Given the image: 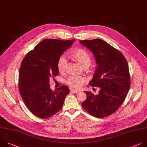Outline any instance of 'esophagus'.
<instances>
[{"label": "esophagus", "mask_w": 147, "mask_h": 147, "mask_svg": "<svg viewBox=\"0 0 147 147\" xmlns=\"http://www.w3.org/2000/svg\"><path fill=\"white\" fill-rule=\"evenodd\" d=\"M70 91H71V92H73V93H79V92H80V90H76V89H71V90H70Z\"/></svg>", "instance_id": "1"}]
</instances>
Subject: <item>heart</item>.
I'll use <instances>...</instances> for the list:
<instances>
[{"label": "heart", "instance_id": "obj_1", "mask_svg": "<svg viewBox=\"0 0 147 147\" xmlns=\"http://www.w3.org/2000/svg\"><path fill=\"white\" fill-rule=\"evenodd\" d=\"M69 55L70 58L76 60L84 68L89 66L91 63L90 54L85 50L81 48H75L71 50ZM67 66V61L63 57H61L57 63L58 70L59 73H63L65 71ZM86 79L80 76H71L69 77L66 83L70 86L74 88H79L81 85L86 82Z\"/></svg>", "mask_w": 147, "mask_h": 147}]
</instances>
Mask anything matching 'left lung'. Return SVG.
Returning a JSON list of instances; mask_svg holds the SVG:
<instances>
[{
  "instance_id": "8db88e82",
  "label": "left lung",
  "mask_w": 147,
  "mask_h": 147,
  "mask_svg": "<svg viewBox=\"0 0 147 147\" xmlns=\"http://www.w3.org/2000/svg\"><path fill=\"white\" fill-rule=\"evenodd\" d=\"M80 42L93 53L97 67L90 86L99 87L98 94L85 91L84 109L96 118H105L115 113L125 100L130 86L127 62L122 53L106 41L96 38Z\"/></svg>"
}]
</instances>
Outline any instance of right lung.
Instances as JSON below:
<instances>
[{
  "label": "right lung",
  "instance_id": "add662e5",
  "mask_svg": "<svg viewBox=\"0 0 147 147\" xmlns=\"http://www.w3.org/2000/svg\"><path fill=\"white\" fill-rule=\"evenodd\" d=\"M75 40L44 39L29 51L21 62L18 88L29 110L41 119L50 118L62 108L69 88L62 85L53 91L50 79L58 76L57 63Z\"/></svg>",
  "mask_w": 147,
  "mask_h": 147
}]
</instances>
